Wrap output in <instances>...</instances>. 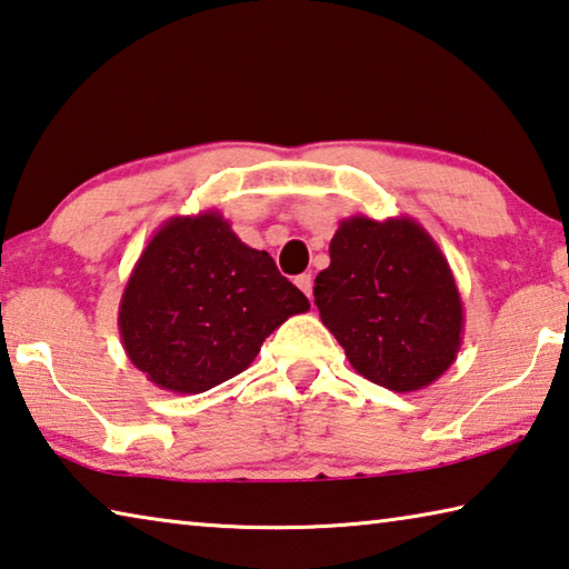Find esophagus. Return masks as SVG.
<instances>
[{"label":"esophagus","instance_id":"obj_1","mask_svg":"<svg viewBox=\"0 0 569 569\" xmlns=\"http://www.w3.org/2000/svg\"><path fill=\"white\" fill-rule=\"evenodd\" d=\"M296 286L301 288V291H303L308 298L313 296V276H311V273H301V276H298V278H296Z\"/></svg>","mask_w":569,"mask_h":569}]
</instances>
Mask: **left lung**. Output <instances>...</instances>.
Here are the masks:
<instances>
[{"mask_svg": "<svg viewBox=\"0 0 569 569\" xmlns=\"http://www.w3.org/2000/svg\"><path fill=\"white\" fill-rule=\"evenodd\" d=\"M316 276L320 320L360 376L396 392L422 390L456 363L462 301L448 258L410 216H350Z\"/></svg>", "mask_w": 569, "mask_h": 569, "instance_id": "left-lung-1", "label": "left lung"}]
</instances>
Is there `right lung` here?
<instances>
[{
  "instance_id": "1",
  "label": "right lung",
  "mask_w": 569,
  "mask_h": 569,
  "mask_svg": "<svg viewBox=\"0 0 569 569\" xmlns=\"http://www.w3.org/2000/svg\"><path fill=\"white\" fill-rule=\"evenodd\" d=\"M311 303L219 211L173 216L151 236L119 303L133 368L196 396L243 373L263 340Z\"/></svg>"
}]
</instances>
